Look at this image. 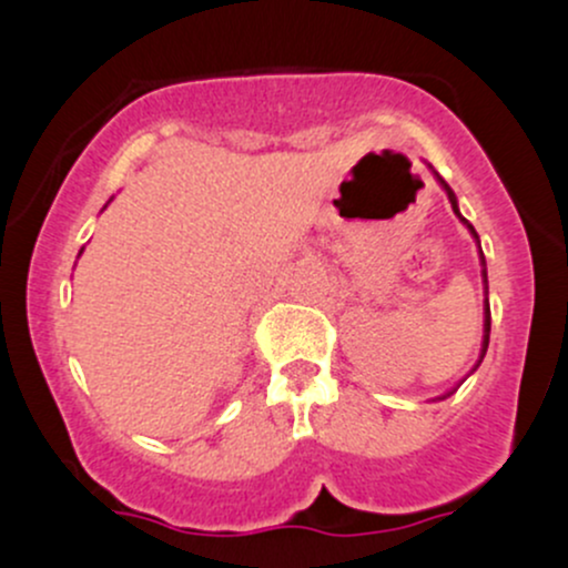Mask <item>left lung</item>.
Instances as JSON below:
<instances>
[{"instance_id":"8db88e82","label":"left lung","mask_w":568,"mask_h":568,"mask_svg":"<svg viewBox=\"0 0 568 568\" xmlns=\"http://www.w3.org/2000/svg\"><path fill=\"white\" fill-rule=\"evenodd\" d=\"M437 178H439V175H437ZM439 183H443V186H445V192H448V200H450V205H454L456 216H459V220L464 222V225L469 227V233H473V236L478 239V233H475V227L469 225V222L464 220V216L459 214V205H456V194L450 192V186H448V183L443 181V178H439ZM478 247H480V244H478ZM480 263H484V255H480ZM484 266H486V263H484ZM484 283H486V268H484ZM489 326H491V318H489V300H486V318H484V348H480V359H484V354H486V346H489Z\"/></svg>"}]
</instances>
